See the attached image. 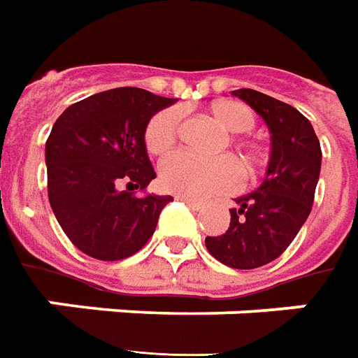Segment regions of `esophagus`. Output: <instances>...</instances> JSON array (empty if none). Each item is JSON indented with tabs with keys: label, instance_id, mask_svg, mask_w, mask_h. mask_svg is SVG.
<instances>
[{
	"label": "esophagus",
	"instance_id": "obj_1",
	"mask_svg": "<svg viewBox=\"0 0 358 358\" xmlns=\"http://www.w3.org/2000/svg\"><path fill=\"white\" fill-rule=\"evenodd\" d=\"M176 199H180V201H184L186 205H189L192 209H196V211H201L205 205L201 203V201H197V199H189V197H184V196H178Z\"/></svg>",
	"mask_w": 358,
	"mask_h": 358
}]
</instances>
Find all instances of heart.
Returning <instances> with one entry per match:
<instances>
[{
  "label": "heart",
  "instance_id": "1",
  "mask_svg": "<svg viewBox=\"0 0 358 358\" xmlns=\"http://www.w3.org/2000/svg\"><path fill=\"white\" fill-rule=\"evenodd\" d=\"M209 114L229 134H246L254 127V114L248 106L234 101H217L209 106ZM180 112L176 108L161 110L145 127V147L153 155L171 149L178 136ZM259 153L254 147H242V162L246 169L256 166ZM238 164L231 157L203 159L187 151L169 155L159 166L161 186L176 196L203 199L231 192L238 184Z\"/></svg>",
  "mask_w": 358,
  "mask_h": 358
}]
</instances>
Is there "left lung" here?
<instances>
[{"mask_svg": "<svg viewBox=\"0 0 358 358\" xmlns=\"http://www.w3.org/2000/svg\"><path fill=\"white\" fill-rule=\"evenodd\" d=\"M266 122L271 153L262 184L236 197L231 224L205 246L221 264L256 269L283 254L308 219L320 178L322 149L308 120L291 104L254 89L232 91Z\"/></svg>", "mask_w": 358, "mask_h": 358, "instance_id": "8db88e82", "label": "left lung"}]
</instances>
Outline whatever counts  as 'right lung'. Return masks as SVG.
<instances>
[{
	"label": "right lung",
	"mask_w": 358,
	"mask_h": 358,
	"mask_svg": "<svg viewBox=\"0 0 358 358\" xmlns=\"http://www.w3.org/2000/svg\"><path fill=\"white\" fill-rule=\"evenodd\" d=\"M174 102L120 87L75 102L56 120L46 141L48 199L67 238L87 256L124 259L153 236L172 197H136L134 189H145L157 176L145 127Z\"/></svg>",
	"instance_id": "obj_1"
}]
</instances>
